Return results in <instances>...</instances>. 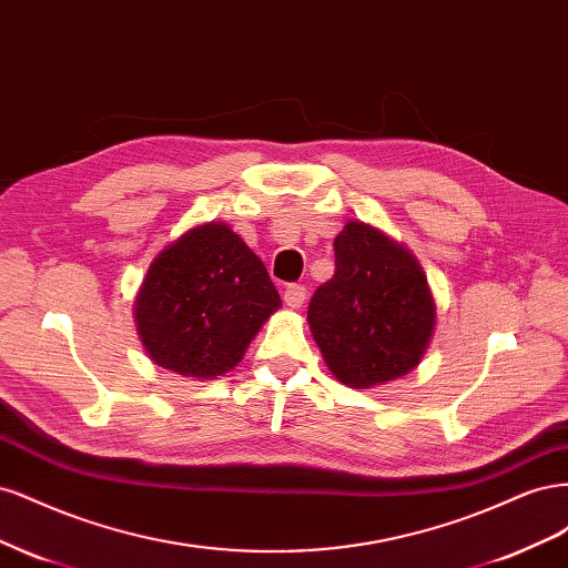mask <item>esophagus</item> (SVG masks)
Here are the masks:
<instances>
[{
  "label": "esophagus",
  "mask_w": 568,
  "mask_h": 568,
  "mask_svg": "<svg viewBox=\"0 0 568 568\" xmlns=\"http://www.w3.org/2000/svg\"><path fill=\"white\" fill-rule=\"evenodd\" d=\"M284 303L288 307H301L305 303V286L303 284H288L284 288Z\"/></svg>",
  "instance_id": "esophagus-1"
}]
</instances>
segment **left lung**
I'll return each mask as SVG.
<instances>
[{
	"instance_id": "left-lung-1",
	"label": "left lung",
	"mask_w": 568,
	"mask_h": 568,
	"mask_svg": "<svg viewBox=\"0 0 568 568\" xmlns=\"http://www.w3.org/2000/svg\"><path fill=\"white\" fill-rule=\"evenodd\" d=\"M336 272L307 307V324L341 384L372 388L419 365L436 303L417 257L359 220L334 239Z\"/></svg>"
}]
</instances>
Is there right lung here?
Segmentation results:
<instances>
[{
  "instance_id": "obj_1",
  "label": "right lung",
  "mask_w": 568,
  "mask_h": 568,
  "mask_svg": "<svg viewBox=\"0 0 568 568\" xmlns=\"http://www.w3.org/2000/svg\"><path fill=\"white\" fill-rule=\"evenodd\" d=\"M280 305L263 261L244 239L225 222H205L153 257L134 322L159 367L215 379L242 363Z\"/></svg>"
}]
</instances>
